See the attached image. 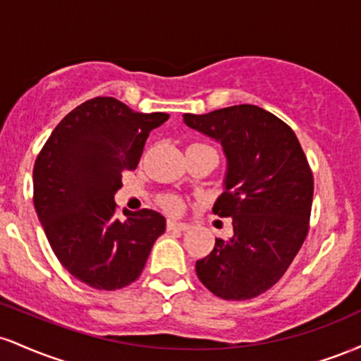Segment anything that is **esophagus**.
Wrapping results in <instances>:
<instances>
[{
  "instance_id": "obj_1",
  "label": "esophagus",
  "mask_w": 361,
  "mask_h": 361,
  "mask_svg": "<svg viewBox=\"0 0 361 361\" xmlns=\"http://www.w3.org/2000/svg\"><path fill=\"white\" fill-rule=\"evenodd\" d=\"M168 231H173V233H183V231H188L190 226L185 222H175V221H168Z\"/></svg>"
}]
</instances>
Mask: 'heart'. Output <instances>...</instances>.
I'll return each mask as SVG.
<instances>
[{"instance_id":"b5f03b06","label":"heart","mask_w":361,"mask_h":361,"mask_svg":"<svg viewBox=\"0 0 361 361\" xmlns=\"http://www.w3.org/2000/svg\"><path fill=\"white\" fill-rule=\"evenodd\" d=\"M161 207L168 214H180L183 210V200L180 197H176V195H164L161 198Z\"/></svg>"}]
</instances>
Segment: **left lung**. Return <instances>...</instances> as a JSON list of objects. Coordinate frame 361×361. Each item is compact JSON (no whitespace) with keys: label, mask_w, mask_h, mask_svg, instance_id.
Listing matches in <instances>:
<instances>
[{"label":"left lung","mask_w":361,"mask_h":361,"mask_svg":"<svg viewBox=\"0 0 361 361\" xmlns=\"http://www.w3.org/2000/svg\"><path fill=\"white\" fill-rule=\"evenodd\" d=\"M185 123L221 142L224 192L214 205L233 219V235L215 239L195 264L198 279L224 300L267 292L287 271L309 233L314 178L299 139L283 120L256 105H234Z\"/></svg>","instance_id":"8db88e82"}]
</instances>
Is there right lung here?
<instances>
[{
    "label": "right lung",
    "mask_w": 361,
    "mask_h": 361,
    "mask_svg": "<svg viewBox=\"0 0 361 361\" xmlns=\"http://www.w3.org/2000/svg\"><path fill=\"white\" fill-rule=\"evenodd\" d=\"M168 114H139L111 97L76 106L54 128L34 166V205L54 255L74 279L117 290L139 279L166 229L156 210H123L114 195Z\"/></svg>",
    "instance_id": "add662e5"
}]
</instances>
